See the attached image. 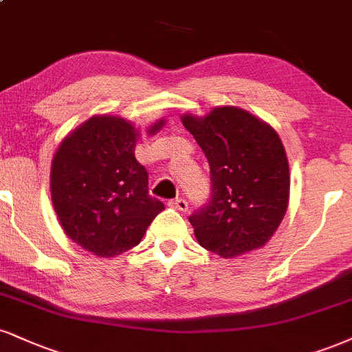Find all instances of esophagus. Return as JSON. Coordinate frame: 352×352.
<instances>
[{
  "mask_svg": "<svg viewBox=\"0 0 352 352\" xmlns=\"http://www.w3.org/2000/svg\"><path fill=\"white\" fill-rule=\"evenodd\" d=\"M168 206H170V208L179 210V211L188 210V203H187V200H184V198H175V200H170L168 201Z\"/></svg>",
  "mask_w": 352,
  "mask_h": 352,
  "instance_id": "obj_1",
  "label": "esophagus"
}]
</instances>
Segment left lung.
<instances>
[{
    "label": "left lung",
    "mask_w": 352,
    "mask_h": 352,
    "mask_svg": "<svg viewBox=\"0 0 352 352\" xmlns=\"http://www.w3.org/2000/svg\"><path fill=\"white\" fill-rule=\"evenodd\" d=\"M182 122L205 152L213 184L208 205L188 218L195 238L224 259L262 248L290 200L289 160L277 131L238 107L184 114Z\"/></svg>",
    "instance_id": "obj_1"
}]
</instances>
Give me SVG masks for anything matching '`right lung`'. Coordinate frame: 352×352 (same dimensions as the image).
<instances>
[{"mask_svg":"<svg viewBox=\"0 0 352 352\" xmlns=\"http://www.w3.org/2000/svg\"><path fill=\"white\" fill-rule=\"evenodd\" d=\"M165 120L147 129L154 135ZM141 138L121 116L95 114L63 138L50 167V197L63 232L85 251L116 257L141 243L165 206L135 160Z\"/></svg>","mask_w":352,"mask_h":352,"instance_id":"right-lung-1","label":"right lung"}]
</instances>
